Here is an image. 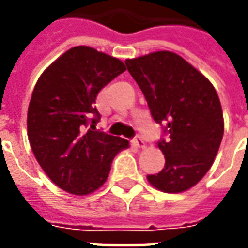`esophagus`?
Segmentation results:
<instances>
[{
	"mask_svg": "<svg viewBox=\"0 0 248 248\" xmlns=\"http://www.w3.org/2000/svg\"><path fill=\"white\" fill-rule=\"evenodd\" d=\"M133 143H134L137 147H143V145H145V142H143V140H142V137H140V134L135 135L134 140H133Z\"/></svg>",
	"mask_w": 248,
	"mask_h": 248,
	"instance_id": "1",
	"label": "esophagus"
}]
</instances>
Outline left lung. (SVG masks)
I'll list each match as a JSON object with an SVG mask.
<instances>
[{
  "instance_id": "8db88e82",
  "label": "left lung",
  "mask_w": 248,
  "mask_h": 248,
  "mask_svg": "<svg viewBox=\"0 0 248 248\" xmlns=\"http://www.w3.org/2000/svg\"><path fill=\"white\" fill-rule=\"evenodd\" d=\"M124 63L151 117L162 126L156 143L166 162L147 179L161 191H186L210 170L223 138L218 94L206 77L171 51H155Z\"/></svg>"
}]
</instances>
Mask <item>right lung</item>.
Returning <instances> with one entry per match:
<instances>
[{
    "label": "right lung",
    "mask_w": 248,
    "mask_h": 248,
    "mask_svg": "<svg viewBox=\"0 0 248 248\" xmlns=\"http://www.w3.org/2000/svg\"><path fill=\"white\" fill-rule=\"evenodd\" d=\"M126 70L124 62L89 46H76L46 69L28 110V137L37 161L62 190L86 195L106 182L124 138L97 129L101 89Z\"/></svg>",
    "instance_id": "1"
}]
</instances>
